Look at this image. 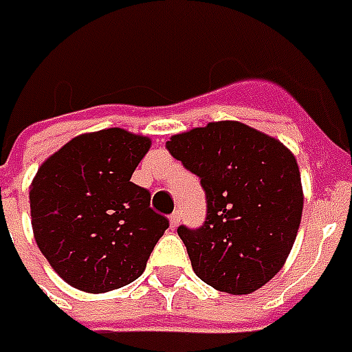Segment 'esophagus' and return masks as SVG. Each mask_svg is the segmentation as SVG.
<instances>
[{"mask_svg":"<svg viewBox=\"0 0 352 352\" xmlns=\"http://www.w3.org/2000/svg\"><path fill=\"white\" fill-rule=\"evenodd\" d=\"M168 220H170V229H176V228H178V223H180V220H182V212L180 210L172 212Z\"/></svg>","mask_w":352,"mask_h":352,"instance_id":"1","label":"esophagus"}]
</instances>
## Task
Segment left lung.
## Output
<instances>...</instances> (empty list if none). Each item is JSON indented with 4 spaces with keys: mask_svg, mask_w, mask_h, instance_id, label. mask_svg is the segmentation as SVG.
I'll return each instance as SVG.
<instances>
[{
    "mask_svg": "<svg viewBox=\"0 0 352 352\" xmlns=\"http://www.w3.org/2000/svg\"><path fill=\"white\" fill-rule=\"evenodd\" d=\"M166 149L201 178L206 220L178 228L203 283L250 294L280 271L303 212L298 161L284 144L239 121L174 134Z\"/></svg>",
    "mask_w": 352,
    "mask_h": 352,
    "instance_id": "1",
    "label": "left lung"
}]
</instances>
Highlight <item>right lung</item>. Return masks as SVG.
<instances>
[{
  "instance_id": "1",
  "label": "right lung",
  "mask_w": 352,
  "mask_h": 352,
  "mask_svg": "<svg viewBox=\"0 0 352 352\" xmlns=\"http://www.w3.org/2000/svg\"><path fill=\"white\" fill-rule=\"evenodd\" d=\"M151 148L123 129L76 136L45 161L30 186L34 236L47 261L77 290L131 284L168 228L132 172Z\"/></svg>"
}]
</instances>
